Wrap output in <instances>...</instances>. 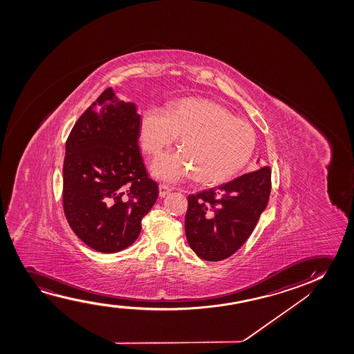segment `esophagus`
I'll list each match as a JSON object with an SVG mask.
<instances>
[{
  "label": "esophagus",
  "instance_id": "34e87169",
  "mask_svg": "<svg viewBox=\"0 0 354 354\" xmlns=\"http://www.w3.org/2000/svg\"><path fill=\"white\" fill-rule=\"evenodd\" d=\"M158 189H160V197H165L167 194H169L170 189L167 186V185L165 184H160V186H158Z\"/></svg>",
  "mask_w": 354,
  "mask_h": 354
}]
</instances>
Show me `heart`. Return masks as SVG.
<instances>
[{"mask_svg":"<svg viewBox=\"0 0 354 354\" xmlns=\"http://www.w3.org/2000/svg\"><path fill=\"white\" fill-rule=\"evenodd\" d=\"M180 136V150L158 156L151 165L160 179L175 183L194 174L202 184H218L237 174L252 157V126L215 102L183 100L165 111L146 107L140 115L142 149L157 155Z\"/></svg>","mask_w":354,"mask_h":354,"instance_id":"heart-1","label":"heart"}]
</instances>
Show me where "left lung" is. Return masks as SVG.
I'll return each mask as SVG.
<instances>
[{
  "mask_svg": "<svg viewBox=\"0 0 354 354\" xmlns=\"http://www.w3.org/2000/svg\"><path fill=\"white\" fill-rule=\"evenodd\" d=\"M218 187L187 198L185 233L191 249L205 261L237 252L257 226L271 192V169L262 167Z\"/></svg>",
  "mask_w": 354,
  "mask_h": 354,
  "instance_id": "8db88e82",
  "label": "left lung"
}]
</instances>
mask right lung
Masks as SVG:
<instances>
[{
	"instance_id": "obj_1",
	"label": "right lung",
	"mask_w": 354,
	"mask_h": 354,
	"mask_svg": "<svg viewBox=\"0 0 354 354\" xmlns=\"http://www.w3.org/2000/svg\"><path fill=\"white\" fill-rule=\"evenodd\" d=\"M139 131L136 104L107 88L66 141L64 213L76 236L97 252H121L136 242L158 197L138 146Z\"/></svg>"
}]
</instances>
